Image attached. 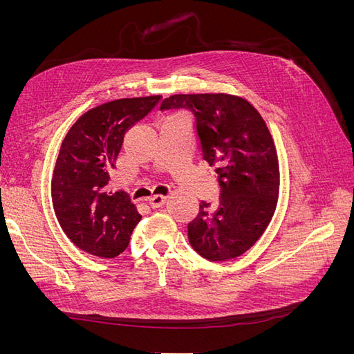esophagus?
Here are the masks:
<instances>
[{
	"label": "esophagus",
	"instance_id": "esophagus-1",
	"mask_svg": "<svg viewBox=\"0 0 354 354\" xmlns=\"http://www.w3.org/2000/svg\"><path fill=\"white\" fill-rule=\"evenodd\" d=\"M165 201H167V196H164V195H155V196H152L151 199H149V205H151L152 208H159V207L164 205Z\"/></svg>",
	"mask_w": 354,
	"mask_h": 354
}]
</instances>
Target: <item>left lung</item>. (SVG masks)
<instances>
[{
    "mask_svg": "<svg viewBox=\"0 0 354 354\" xmlns=\"http://www.w3.org/2000/svg\"><path fill=\"white\" fill-rule=\"evenodd\" d=\"M185 109L194 116L202 159L216 168L218 207L202 201L187 224L189 242L209 261L236 259L260 239L279 198V159L261 115L239 95L173 94L160 111Z\"/></svg>",
    "mask_w": 354,
    "mask_h": 354,
    "instance_id": "8db88e82",
    "label": "left lung"
}]
</instances>
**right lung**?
I'll return each instance as SVG.
<instances>
[{"mask_svg": "<svg viewBox=\"0 0 354 354\" xmlns=\"http://www.w3.org/2000/svg\"><path fill=\"white\" fill-rule=\"evenodd\" d=\"M160 95L118 99L81 115L60 146L51 201L60 227L80 250L103 259L120 255L142 220L124 190L109 192L128 128L151 112Z\"/></svg>", "mask_w": 354, "mask_h": 354, "instance_id": "add662e5", "label": "right lung"}]
</instances>
